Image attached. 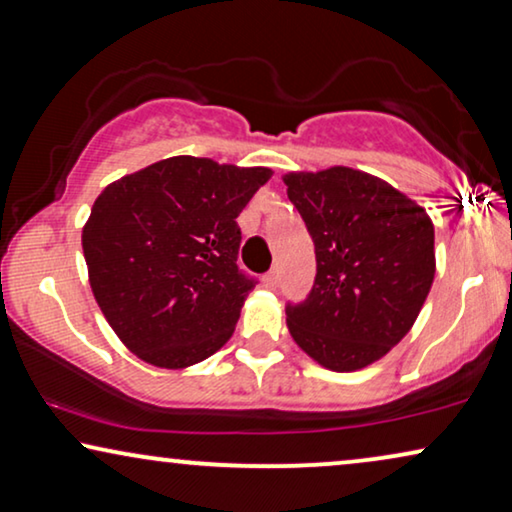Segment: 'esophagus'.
<instances>
[{"instance_id":"obj_1","label":"esophagus","mask_w":512,"mask_h":512,"mask_svg":"<svg viewBox=\"0 0 512 512\" xmlns=\"http://www.w3.org/2000/svg\"><path fill=\"white\" fill-rule=\"evenodd\" d=\"M262 280H264V285L269 287V290H273V287L278 285V269H271V271H266Z\"/></svg>"}]
</instances>
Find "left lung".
I'll use <instances>...</instances> for the list:
<instances>
[{"instance_id": "left-lung-1", "label": "left lung", "mask_w": 512, "mask_h": 512, "mask_svg": "<svg viewBox=\"0 0 512 512\" xmlns=\"http://www.w3.org/2000/svg\"><path fill=\"white\" fill-rule=\"evenodd\" d=\"M318 273L287 329L331 371L364 369L408 334L436 273L427 211L376 176L348 167L287 174Z\"/></svg>"}]
</instances>
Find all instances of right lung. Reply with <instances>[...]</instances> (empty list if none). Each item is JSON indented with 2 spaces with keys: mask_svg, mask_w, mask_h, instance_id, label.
<instances>
[{
  "mask_svg": "<svg viewBox=\"0 0 512 512\" xmlns=\"http://www.w3.org/2000/svg\"><path fill=\"white\" fill-rule=\"evenodd\" d=\"M271 169L178 155L111 183L83 227L90 285L143 362L185 369L229 341L257 278L236 218Z\"/></svg>",
  "mask_w": 512,
  "mask_h": 512,
  "instance_id": "right-lung-1",
  "label": "right lung"
}]
</instances>
